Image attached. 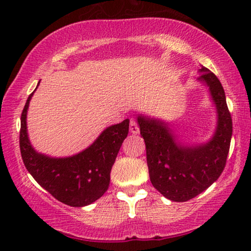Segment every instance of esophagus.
<instances>
[{
  "label": "esophagus",
  "mask_w": 251,
  "mask_h": 251,
  "mask_svg": "<svg viewBox=\"0 0 251 251\" xmlns=\"http://www.w3.org/2000/svg\"><path fill=\"white\" fill-rule=\"evenodd\" d=\"M129 129H130V132L133 133V135H137V133H139L138 123H137L133 119L130 120V128Z\"/></svg>",
  "instance_id": "esophagus-1"
}]
</instances>
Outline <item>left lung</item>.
<instances>
[{"instance_id":"8db88e82","label":"left lung","mask_w":251,"mask_h":251,"mask_svg":"<svg viewBox=\"0 0 251 251\" xmlns=\"http://www.w3.org/2000/svg\"><path fill=\"white\" fill-rule=\"evenodd\" d=\"M197 80L208 88L216 107L217 123L205 143L184 144L169 123L138 114L140 135L146 145L151 183L164 198L175 202L191 200L215 183L225 168L232 138V118L224 89L217 76L201 66Z\"/></svg>"}]
</instances>
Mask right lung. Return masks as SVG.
I'll return each mask as SVG.
<instances>
[{
  "instance_id": "add662e5",
  "label": "right lung",
  "mask_w": 251,
  "mask_h": 251,
  "mask_svg": "<svg viewBox=\"0 0 251 251\" xmlns=\"http://www.w3.org/2000/svg\"><path fill=\"white\" fill-rule=\"evenodd\" d=\"M35 90L27 99L20 118L19 144L26 169L58 201L77 208L94 203L109 186L112 167L128 136L129 119L107 126L80 153L66 157L46 155L34 149L27 132V111Z\"/></svg>"
}]
</instances>
